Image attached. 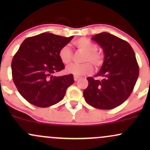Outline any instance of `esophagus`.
Wrapping results in <instances>:
<instances>
[{
    "mask_svg": "<svg viewBox=\"0 0 150 150\" xmlns=\"http://www.w3.org/2000/svg\"><path fill=\"white\" fill-rule=\"evenodd\" d=\"M80 78V77H79V76H76V75H74V80H75V82H76V81H77L79 80V79Z\"/></svg>",
    "mask_w": 150,
    "mask_h": 150,
    "instance_id": "obj_1",
    "label": "esophagus"
}]
</instances>
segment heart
<instances>
[{
  "instance_id": "heart-1",
  "label": "heart",
  "mask_w": 150,
  "mask_h": 150,
  "mask_svg": "<svg viewBox=\"0 0 150 150\" xmlns=\"http://www.w3.org/2000/svg\"><path fill=\"white\" fill-rule=\"evenodd\" d=\"M74 44L80 51L85 53L82 61L87 63L82 64H70L65 68L68 74H73L76 76L89 75L93 71V66L96 69L99 68L104 63V55L97 51L98 46L85 38H80L74 42ZM58 56L63 64L70 63L73 57V53L68 46H62L58 51Z\"/></svg>"
}]
</instances>
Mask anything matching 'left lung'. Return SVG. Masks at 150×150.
Instances as JSON below:
<instances>
[{"mask_svg": "<svg viewBox=\"0 0 150 150\" xmlns=\"http://www.w3.org/2000/svg\"><path fill=\"white\" fill-rule=\"evenodd\" d=\"M103 49L104 63L95 77H87L83 92L86 102L99 109H112L130 95L139 75V67L131 46L119 37L101 32L92 37Z\"/></svg>", "mask_w": 150, "mask_h": 150, "instance_id": "obj_1", "label": "left lung"}]
</instances>
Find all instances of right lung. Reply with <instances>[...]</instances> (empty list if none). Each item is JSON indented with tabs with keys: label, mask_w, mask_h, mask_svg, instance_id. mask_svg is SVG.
Returning <instances> with one entry per match:
<instances>
[{
	"label": "right lung",
	"mask_w": 150,
	"mask_h": 150,
	"mask_svg": "<svg viewBox=\"0 0 150 150\" xmlns=\"http://www.w3.org/2000/svg\"><path fill=\"white\" fill-rule=\"evenodd\" d=\"M73 37L44 32L22 43L12 61V75L18 92L30 104L42 108L57 104L74 83L72 74L55 75L65 68L58 51Z\"/></svg>",
	"instance_id": "add662e5"
}]
</instances>
